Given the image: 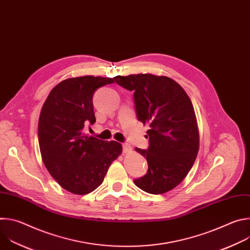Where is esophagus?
<instances>
[{
	"instance_id": "34e87169",
	"label": "esophagus",
	"mask_w": 250,
	"mask_h": 250,
	"mask_svg": "<svg viewBox=\"0 0 250 250\" xmlns=\"http://www.w3.org/2000/svg\"><path fill=\"white\" fill-rule=\"evenodd\" d=\"M123 150H124L125 154H127L131 151V146L128 144H125V145H123Z\"/></svg>"
}]
</instances>
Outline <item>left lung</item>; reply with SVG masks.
Wrapping results in <instances>:
<instances>
[{"instance_id": "8db88e82", "label": "left lung", "mask_w": 250, "mask_h": 250, "mask_svg": "<svg viewBox=\"0 0 250 250\" xmlns=\"http://www.w3.org/2000/svg\"><path fill=\"white\" fill-rule=\"evenodd\" d=\"M116 83L133 91L136 117L149 139L147 150L135 148L146 157L148 170L134 184L158 195L179 185L191 170L200 146V135L192 102L185 90L167 76L150 73L114 77Z\"/></svg>"}]
</instances>
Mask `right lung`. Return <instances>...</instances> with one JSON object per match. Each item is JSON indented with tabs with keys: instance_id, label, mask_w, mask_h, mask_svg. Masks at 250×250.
Masks as SVG:
<instances>
[{
	"instance_id": "right-lung-1",
	"label": "right lung",
	"mask_w": 250,
	"mask_h": 250,
	"mask_svg": "<svg viewBox=\"0 0 250 250\" xmlns=\"http://www.w3.org/2000/svg\"><path fill=\"white\" fill-rule=\"evenodd\" d=\"M113 78L81 76L57 84L46 98L39 120L42 161L66 191L86 195L104 181L111 164L123 152L117 141H104L83 132L96 122L93 94Z\"/></svg>"
}]
</instances>
